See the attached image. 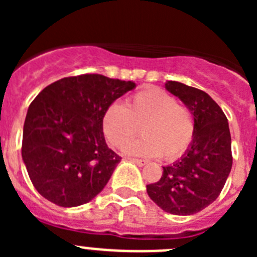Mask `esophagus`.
<instances>
[{"mask_svg": "<svg viewBox=\"0 0 257 257\" xmlns=\"http://www.w3.org/2000/svg\"><path fill=\"white\" fill-rule=\"evenodd\" d=\"M130 161L131 162H134V163H136V165L139 166V167H143V166H145L147 165V161H144V160H136V158H130Z\"/></svg>", "mask_w": 257, "mask_h": 257, "instance_id": "esophagus-1", "label": "esophagus"}]
</instances>
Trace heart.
Here are the masks:
<instances>
[{"mask_svg": "<svg viewBox=\"0 0 257 257\" xmlns=\"http://www.w3.org/2000/svg\"><path fill=\"white\" fill-rule=\"evenodd\" d=\"M144 138L131 143L124 153L174 160L187 151L194 136V122L187 106L160 88H145L128 97L126 104H112L101 119L106 142L123 148L140 133Z\"/></svg>", "mask_w": 257, "mask_h": 257, "instance_id": "1", "label": "heart"}]
</instances>
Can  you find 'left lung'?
I'll list each match as a JSON object with an SVG mask.
<instances>
[{"mask_svg":"<svg viewBox=\"0 0 257 257\" xmlns=\"http://www.w3.org/2000/svg\"><path fill=\"white\" fill-rule=\"evenodd\" d=\"M165 87L190 110L194 136L180 160L147 185V193L166 212L188 216L211 205L225 185L233 165L230 131L221 108L205 91L176 81Z\"/></svg>","mask_w":257,"mask_h":257,"instance_id":"8db88e82","label":"left lung"}]
</instances>
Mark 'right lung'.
<instances>
[{
    "label": "right lung",
    "instance_id": "right-lung-1",
    "mask_svg": "<svg viewBox=\"0 0 257 257\" xmlns=\"http://www.w3.org/2000/svg\"><path fill=\"white\" fill-rule=\"evenodd\" d=\"M135 87L133 81L81 74L59 79L36 96L24 122L22 157L41 196L76 207L104 189L121 157L106 145L103 114Z\"/></svg>",
    "mask_w": 257,
    "mask_h": 257
}]
</instances>
